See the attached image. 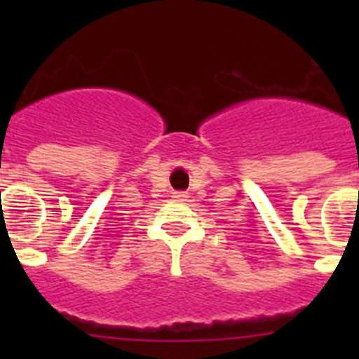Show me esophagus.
Listing matches in <instances>:
<instances>
[{
	"instance_id": "obj_1",
	"label": "esophagus",
	"mask_w": 359,
	"mask_h": 359,
	"mask_svg": "<svg viewBox=\"0 0 359 359\" xmlns=\"http://www.w3.org/2000/svg\"><path fill=\"white\" fill-rule=\"evenodd\" d=\"M173 198L179 201H184L187 198V193H184V191H177V193H173Z\"/></svg>"
}]
</instances>
